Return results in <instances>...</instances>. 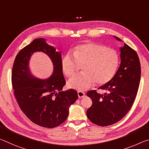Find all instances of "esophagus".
Segmentation results:
<instances>
[{
	"label": "esophagus",
	"mask_w": 149,
	"mask_h": 149,
	"mask_svg": "<svg viewBox=\"0 0 149 149\" xmlns=\"http://www.w3.org/2000/svg\"><path fill=\"white\" fill-rule=\"evenodd\" d=\"M77 95H78V97H79V98H82L85 96V93L82 92V91H78Z\"/></svg>",
	"instance_id": "obj_1"
}]
</instances>
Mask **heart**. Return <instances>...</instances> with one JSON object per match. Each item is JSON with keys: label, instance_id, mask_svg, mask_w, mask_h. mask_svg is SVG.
<instances>
[{"label": "heart", "instance_id": "obj_1", "mask_svg": "<svg viewBox=\"0 0 149 149\" xmlns=\"http://www.w3.org/2000/svg\"><path fill=\"white\" fill-rule=\"evenodd\" d=\"M73 57L67 54L62 58L61 67L67 77L76 73L84 65L83 74H77L68 82L70 88L79 91L89 89L96 83L104 85L113 79L119 64V54L115 49L97 42L78 45L73 50Z\"/></svg>", "mask_w": 149, "mask_h": 149}]
</instances>
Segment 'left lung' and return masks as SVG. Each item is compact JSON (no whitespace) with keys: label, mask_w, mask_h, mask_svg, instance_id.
<instances>
[{"label":"left lung","mask_w":149,"mask_h":149,"mask_svg":"<svg viewBox=\"0 0 149 149\" xmlns=\"http://www.w3.org/2000/svg\"><path fill=\"white\" fill-rule=\"evenodd\" d=\"M115 38L122 41L117 37ZM121 64L113 79L99 89L106 91L97 93L89 91L87 95L93 104L87 111L91 122L100 126L118 122L127 114L134 102L139 86L141 64L135 50L127 45L120 48Z\"/></svg>","instance_id":"obj_1"}]
</instances>
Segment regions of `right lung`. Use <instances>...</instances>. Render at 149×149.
I'll return each instance as SVG.
<instances>
[{
    "label": "right lung",
    "mask_w": 149,
    "mask_h": 149,
    "mask_svg": "<svg viewBox=\"0 0 149 149\" xmlns=\"http://www.w3.org/2000/svg\"><path fill=\"white\" fill-rule=\"evenodd\" d=\"M43 52L52 60L54 73L49 79L39 80L31 75L29 61L35 52ZM62 56L45 39H37L16 55L12 71V84L17 104L35 124L53 128L67 119L70 105L78 98L75 90L62 91L65 81L61 67Z\"/></svg>",
    "instance_id": "1"
}]
</instances>
